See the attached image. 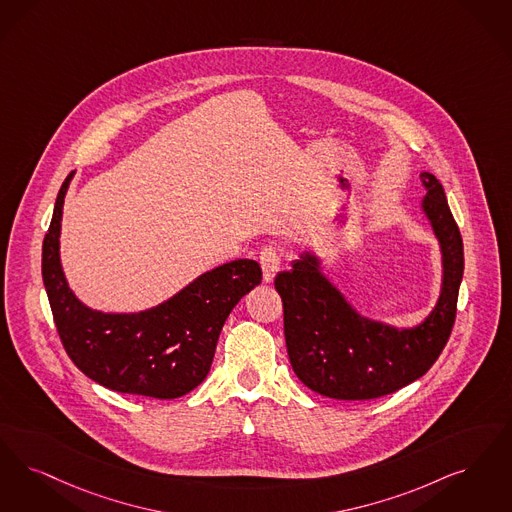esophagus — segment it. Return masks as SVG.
<instances>
[{"label":"esophagus","instance_id":"esophagus-1","mask_svg":"<svg viewBox=\"0 0 512 512\" xmlns=\"http://www.w3.org/2000/svg\"><path fill=\"white\" fill-rule=\"evenodd\" d=\"M259 263L263 268V280L265 282H272L274 276L280 270V253L274 246H265L259 253Z\"/></svg>","mask_w":512,"mask_h":512}]
</instances>
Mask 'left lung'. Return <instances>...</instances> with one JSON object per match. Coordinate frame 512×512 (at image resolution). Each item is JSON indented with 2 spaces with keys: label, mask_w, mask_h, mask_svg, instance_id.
<instances>
[{
  "label": "left lung",
  "mask_w": 512,
  "mask_h": 512,
  "mask_svg": "<svg viewBox=\"0 0 512 512\" xmlns=\"http://www.w3.org/2000/svg\"><path fill=\"white\" fill-rule=\"evenodd\" d=\"M421 183L427 188L423 211L442 249L444 280L436 307L417 328L394 329L360 316L310 253L278 272L274 287L284 305L289 362L308 389L335 400L381 398L423 377L446 347L465 268L463 238L440 181L421 173Z\"/></svg>",
  "instance_id": "1"
}]
</instances>
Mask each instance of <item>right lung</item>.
I'll return each mask as SVG.
<instances>
[{
    "instance_id": "1",
    "label": "right lung",
    "mask_w": 512,
    "mask_h": 512,
    "mask_svg": "<svg viewBox=\"0 0 512 512\" xmlns=\"http://www.w3.org/2000/svg\"><path fill=\"white\" fill-rule=\"evenodd\" d=\"M62 183L41 249V276L62 347L76 368L106 389L160 400L196 389L209 373L230 310L261 284L257 261L238 259L196 278L175 297L137 314H104L76 299L59 259Z\"/></svg>"
}]
</instances>
